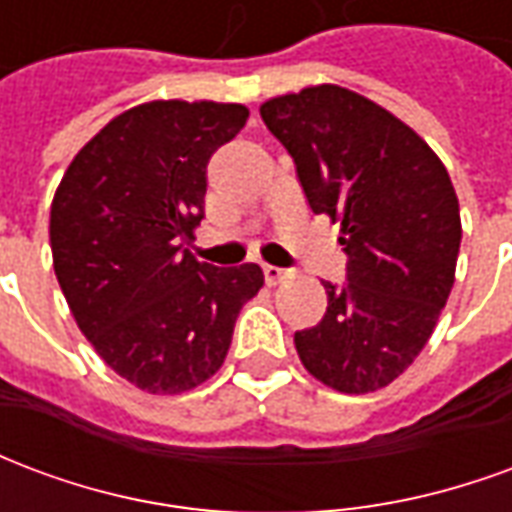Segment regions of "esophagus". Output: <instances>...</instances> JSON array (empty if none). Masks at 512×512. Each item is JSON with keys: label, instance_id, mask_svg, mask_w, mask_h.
I'll return each instance as SVG.
<instances>
[{"label": "esophagus", "instance_id": "obj_1", "mask_svg": "<svg viewBox=\"0 0 512 512\" xmlns=\"http://www.w3.org/2000/svg\"><path fill=\"white\" fill-rule=\"evenodd\" d=\"M263 277H266L268 285H279L282 279L288 277V271H285V268H279V266H263Z\"/></svg>", "mask_w": 512, "mask_h": 512}]
</instances>
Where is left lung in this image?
<instances>
[{"instance_id":"8db88e82","label":"left lung","mask_w":512,"mask_h":512,"mask_svg":"<svg viewBox=\"0 0 512 512\" xmlns=\"http://www.w3.org/2000/svg\"><path fill=\"white\" fill-rule=\"evenodd\" d=\"M312 213L340 222L345 282L293 343L312 376L345 395L392 384L425 348L455 282L461 211L428 142L384 106L337 84L260 106Z\"/></svg>"}]
</instances>
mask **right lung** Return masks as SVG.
Wrapping results in <instances>:
<instances>
[{"label":"right lung","mask_w":512,"mask_h":512,"mask_svg":"<svg viewBox=\"0 0 512 512\" xmlns=\"http://www.w3.org/2000/svg\"><path fill=\"white\" fill-rule=\"evenodd\" d=\"M249 109L150 101L106 123L51 202L54 274L98 356L150 395H180L222 367L263 288L255 263L216 268L183 244L205 216L208 161Z\"/></svg>","instance_id":"1"}]
</instances>
